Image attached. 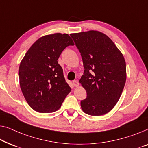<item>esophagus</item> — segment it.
<instances>
[{"label": "esophagus", "instance_id": "esophagus-1", "mask_svg": "<svg viewBox=\"0 0 148 148\" xmlns=\"http://www.w3.org/2000/svg\"><path fill=\"white\" fill-rule=\"evenodd\" d=\"M73 85L76 87H78L79 86V82L77 80H74L73 81Z\"/></svg>", "mask_w": 148, "mask_h": 148}]
</instances>
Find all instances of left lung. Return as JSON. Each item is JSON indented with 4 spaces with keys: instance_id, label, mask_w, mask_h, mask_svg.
<instances>
[{
    "instance_id": "left-lung-1",
    "label": "left lung",
    "mask_w": 148,
    "mask_h": 148,
    "mask_svg": "<svg viewBox=\"0 0 148 148\" xmlns=\"http://www.w3.org/2000/svg\"><path fill=\"white\" fill-rule=\"evenodd\" d=\"M84 67L80 83L87 97L80 102L85 113L100 116L113 109L122 94L127 73L125 60L105 33L91 30L72 33Z\"/></svg>"
}]
</instances>
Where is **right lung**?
<instances>
[{
    "label": "right lung",
    "mask_w": 148,
    "mask_h": 148,
    "mask_svg": "<svg viewBox=\"0 0 148 148\" xmlns=\"http://www.w3.org/2000/svg\"><path fill=\"white\" fill-rule=\"evenodd\" d=\"M74 45L66 33L45 35L33 43L21 62V89L29 105L35 111H56L71 91L58 60L66 47Z\"/></svg>",
    "instance_id": "obj_1"
}]
</instances>
